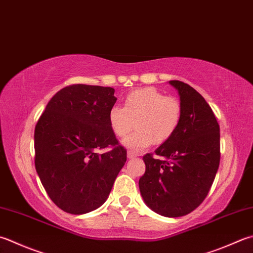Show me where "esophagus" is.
Instances as JSON below:
<instances>
[{
  "label": "esophagus",
  "instance_id": "34e87169",
  "mask_svg": "<svg viewBox=\"0 0 253 253\" xmlns=\"http://www.w3.org/2000/svg\"><path fill=\"white\" fill-rule=\"evenodd\" d=\"M138 156V153H136V152H133V151H131V150H129L127 152V157L129 158V159H132V158H136Z\"/></svg>",
  "mask_w": 253,
  "mask_h": 253
}]
</instances>
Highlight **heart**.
<instances>
[{"instance_id":"heart-1","label":"heart","mask_w":253,"mask_h":253,"mask_svg":"<svg viewBox=\"0 0 253 253\" xmlns=\"http://www.w3.org/2000/svg\"><path fill=\"white\" fill-rule=\"evenodd\" d=\"M182 118V103L155 87L132 91L125 97L124 107L114 105L108 111V124L116 137H126L133 126L137 128L123 141L128 149L136 151L152 142L162 145L169 141L179 129Z\"/></svg>"}]
</instances>
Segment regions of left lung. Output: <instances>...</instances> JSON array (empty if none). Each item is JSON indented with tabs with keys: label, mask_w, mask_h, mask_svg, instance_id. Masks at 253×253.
Segmentation results:
<instances>
[{
	"label": "left lung",
	"mask_w": 253,
	"mask_h": 253,
	"mask_svg": "<svg viewBox=\"0 0 253 253\" xmlns=\"http://www.w3.org/2000/svg\"><path fill=\"white\" fill-rule=\"evenodd\" d=\"M183 106L179 129L169 141L142 157L139 190L147 206L165 217H181L209 194L220 160L219 125L205 98L184 82L172 80ZM161 156V158L159 157Z\"/></svg>",
	"instance_id": "1"
}]
</instances>
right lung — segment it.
I'll list each match as a JSON object with an SVG mask.
<instances>
[{
  "mask_svg": "<svg viewBox=\"0 0 253 253\" xmlns=\"http://www.w3.org/2000/svg\"><path fill=\"white\" fill-rule=\"evenodd\" d=\"M113 87L73 84L57 92L35 127V167L59 209L86 214L107 200L127 160L108 124ZM111 147L98 154L97 150Z\"/></svg>",
  "mask_w": 253,
  "mask_h": 253,
  "instance_id": "add662e5",
  "label": "right lung"
}]
</instances>
